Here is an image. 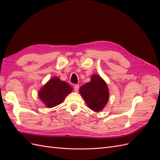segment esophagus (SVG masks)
Masks as SVG:
<instances>
[{"label": "esophagus", "instance_id": "obj_1", "mask_svg": "<svg viewBox=\"0 0 160 160\" xmlns=\"http://www.w3.org/2000/svg\"><path fill=\"white\" fill-rule=\"evenodd\" d=\"M79 88H80V86L78 85V84H76V85H74L73 89L75 91H76V92H78V90H79Z\"/></svg>", "mask_w": 160, "mask_h": 160}]
</instances>
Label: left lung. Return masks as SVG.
Wrapping results in <instances>:
<instances>
[{
  "label": "left lung",
  "mask_w": 160,
  "mask_h": 160,
  "mask_svg": "<svg viewBox=\"0 0 160 160\" xmlns=\"http://www.w3.org/2000/svg\"><path fill=\"white\" fill-rule=\"evenodd\" d=\"M80 93L88 107L96 112L104 107L109 96L107 84L98 75H93L90 82L80 88Z\"/></svg>",
  "instance_id": "8db88e82"
}]
</instances>
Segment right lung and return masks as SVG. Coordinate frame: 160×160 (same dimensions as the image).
Listing matches in <instances>:
<instances>
[{
    "mask_svg": "<svg viewBox=\"0 0 160 160\" xmlns=\"http://www.w3.org/2000/svg\"><path fill=\"white\" fill-rule=\"evenodd\" d=\"M72 88L66 82L55 77L51 79L39 91V97L47 107L52 108L62 103Z\"/></svg>",
    "mask_w": 160,
    "mask_h": 160,
    "instance_id": "right-lung-1",
    "label": "right lung"
}]
</instances>
